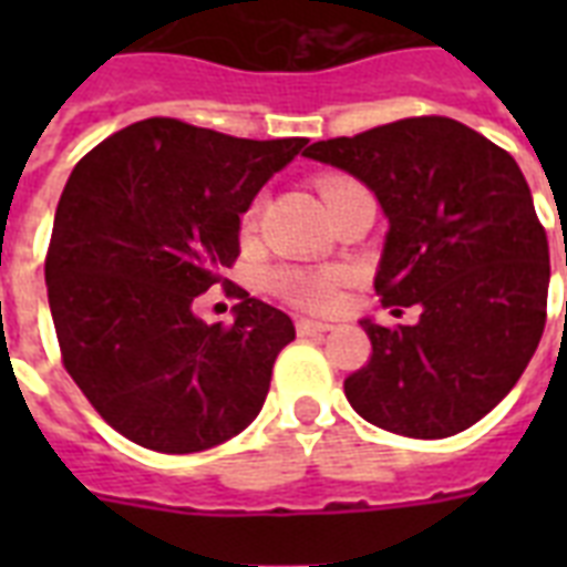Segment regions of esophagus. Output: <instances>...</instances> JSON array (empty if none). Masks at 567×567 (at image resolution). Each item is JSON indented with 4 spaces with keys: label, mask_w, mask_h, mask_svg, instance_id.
<instances>
[{
    "label": "esophagus",
    "mask_w": 567,
    "mask_h": 567,
    "mask_svg": "<svg viewBox=\"0 0 567 567\" xmlns=\"http://www.w3.org/2000/svg\"><path fill=\"white\" fill-rule=\"evenodd\" d=\"M332 329V323H320V320H309V318H300L297 320V332L300 336H323V332H329Z\"/></svg>",
    "instance_id": "34e87169"
}]
</instances>
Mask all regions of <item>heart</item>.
<instances>
[{
	"mask_svg": "<svg viewBox=\"0 0 567 567\" xmlns=\"http://www.w3.org/2000/svg\"><path fill=\"white\" fill-rule=\"evenodd\" d=\"M341 185H350L347 179H323L320 190L323 199ZM252 220V214H249ZM270 285L274 291H279L285 300H291L293 306L311 311H327L336 306L338 300V274L336 270H300V267H279L270 274Z\"/></svg>",
	"mask_w": 567,
	"mask_h": 567,
	"instance_id": "obj_1",
	"label": "heart"
}]
</instances>
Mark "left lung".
Instances as JSON below:
<instances>
[{"label": "left lung", "mask_w": 567, "mask_h": 567, "mask_svg": "<svg viewBox=\"0 0 567 567\" xmlns=\"http://www.w3.org/2000/svg\"><path fill=\"white\" fill-rule=\"evenodd\" d=\"M302 155L373 190L388 217L377 293L421 309L412 327L362 320L373 355L347 377L350 405L409 439L474 426L545 332L550 249L515 158L450 117L396 120Z\"/></svg>", "instance_id": "8db88e82"}]
</instances>
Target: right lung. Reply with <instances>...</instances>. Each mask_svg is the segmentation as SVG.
Masks as SVG:
<instances>
[{
    "mask_svg": "<svg viewBox=\"0 0 567 567\" xmlns=\"http://www.w3.org/2000/svg\"><path fill=\"white\" fill-rule=\"evenodd\" d=\"M306 137L247 141L167 117L132 123L75 164L47 256L49 311L66 373L146 450L199 453L256 421L285 311L240 291L235 323L194 300L240 252V214Z\"/></svg>",
    "mask_w": 567,
    "mask_h": 567,
    "instance_id": "obj_1",
    "label": "right lung"
}]
</instances>
